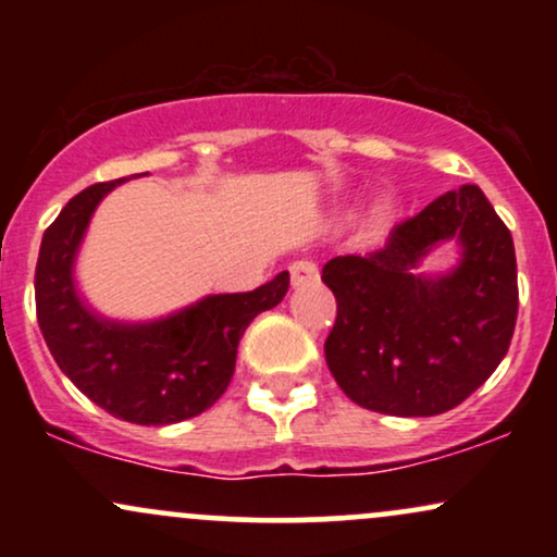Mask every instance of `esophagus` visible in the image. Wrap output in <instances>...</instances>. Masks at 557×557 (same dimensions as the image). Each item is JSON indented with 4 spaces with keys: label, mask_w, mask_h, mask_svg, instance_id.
Returning <instances> with one entry per match:
<instances>
[{
    "label": "esophagus",
    "mask_w": 557,
    "mask_h": 557,
    "mask_svg": "<svg viewBox=\"0 0 557 557\" xmlns=\"http://www.w3.org/2000/svg\"><path fill=\"white\" fill-rule=\"evenodd\" d=\"M319 277V267L314 259H298L290 264V280L293 285H306Z\"/></svg>",
    "instance_id": "1"
}]
</instances>
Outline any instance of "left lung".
<instances>
[{"label":"left lung","mask_w":557,"mask_h":557,"mask_svg":"<svg viewBox=\"0 0 557 557\" xmlns=\"http://www.w3.org/2000/svg\"><path fill=\"white\" fill-rule=\"evenodd\" d=\"M462 261L440 278L416 274L437 242ZM337 317L327 367L350 400L389 417H437L469 398L508 354L519 314L510 230L476 185L434 198L367 257L322 270Z\"/></svg>","instance_id":"left-lung-1"}]
</instances>
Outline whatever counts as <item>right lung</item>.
I'll use <instances>...</instances> for the list:
<instances>
[{"label": "right lung", "mask_w": 557, "mask_h": 557, "mask_svg": "<svg viewBox=\"0 0 557 557\" xmlns=\"http://www.w3.org/2000/svg\"><path fill=\"white\" fill-rule=\"evenodd\" d=\"M96 183L65 203L41 238L36 317L57 367L83 395L131 424H175L212 408L235 372L253 317L285 298L290 274L251 293L207 296L157 322L123 324L94 314L75 290L73 264L94 209L114 185Z\"/></svg>", "instance_id": "add662e5"}]
</instances>
